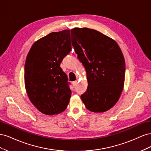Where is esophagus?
<instances>
[{"label":"esophagus","instance_id":"esophagus-1","mask_svg":"<svg viewBox=\"0 0 151 151\" xmlns=\"http://www.w3.org/2000/svg\"><path fill=\"white\" fill-rule=\"evenodd\" d=\"M72 86H74V87H76V86H77V81H74V82H72Z\"/></svg>","mask_w":151,"mask_h":151}]
</instances>
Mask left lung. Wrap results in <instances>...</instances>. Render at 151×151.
Wrapping results in <instances>:
<instances>
[{"mask_svg": "<svg viewBox=\"0 0 151 151\" xmlns=\"http://www.w3.org/2000/svg\"><path fill=\"white\" fill-rule=\"evenodd\" d=\"M72 44L84 65L88 86L81 98L86 108L94 113L111 108L123 89L125 63L115 40L88 28L71 29Z\"/></svg>", "mask_w": 151, "mask_h": 151, "instance_id": "1", "label": "left lung"}]
</instances>
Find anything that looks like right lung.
<instances>
[{"label":"right lung","mask_w":151,"mask_h":151,"mask_svg":"<svg viewBox=\"0 0 151 151\" xmlns=\"http://www.w3.org/2000/svg\"><path fill=\"white\" fill-rule=\"evenodd\" d=\"M70 30L52 32L34 43L26 59L24 84L31 102L47 115L66 109L71 97L60 65L71 51Z\"/></svg>","instance_id":"add662e5"}]
</instances>
